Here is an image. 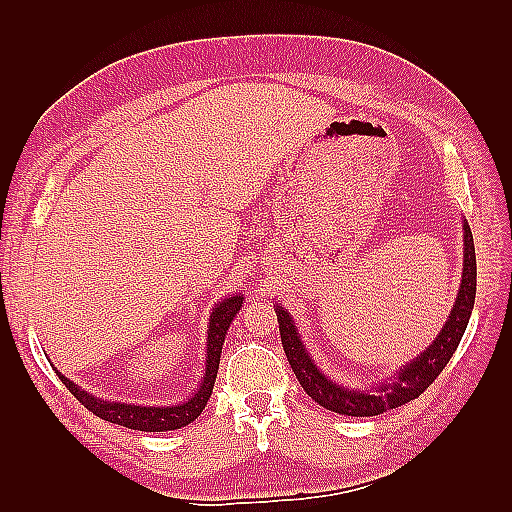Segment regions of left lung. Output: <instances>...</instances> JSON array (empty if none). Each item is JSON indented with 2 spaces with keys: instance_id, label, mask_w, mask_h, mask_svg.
<instances>
[{
  "instance_id": "8db88e82",
  "label": "left lung",
  "mask_w": 512,
  "mask_h": 512,
  "mask_svg": "<svg viewBox=\"0 0 512 512\" xmlns=\"http://www.w3.org/2000/svg\"><path fill=\"white\" fill-rule=\"evenodd\" d=\"M475 286H477V264H475V246H473V233L469 224L464 222V270H462V284L458 299L451 310L449 321L444 323L442 332L436 336L427 350L405 367H400L396 383L380 385L378 389H352L336 385L332 380L321 374L308 350L301 343V336L292 323L290 314L279 306H275L277 321H279V334L281 345L288 356V363L295 372L301 387L306 394L319 402L321 407L330 409L334 413H343V416L354 418H367V416H380L389 409H396L405 402L418 398L424 389L433 385V380L440 376V372L451 356L458 350V345L464 336L466 325L471 319V310L475 303Z\"/></svg>"
}]
</instances>
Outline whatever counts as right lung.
Returning a JSON list of instances; mask_svg holds the SVG:
<instances>
[{
  "mask_svg": "<svg viewBox=\"0 0 512 512\" xmlns=\"http://www.w3.org/2000/svg\"><path fill=\"white\" fill-rule=\"evenodd\" d=\"M244 297L242 292H235L233 297H226L222 303H217L213 314H211V323H209V341H206V372L200 383V389L195 394L178 402L173 407H138V405H125V402H112V400H101L94 398L88 391H83L76 387L72 380L59 374L61 383L70 389V394L81 402L85 409H90L94 416H99L107 422L121 424V427L127 429H136V431H171V429H180L187 427L189 422L200 416L202 409L209 402L213 394V385H215V376H217V367H220V354H222V345L226 339V330L231 325L233 317L242 308Z\"/></svg>",
  "mask_w": 512,
  "mask_h": 512,
  "instance_id": "right-lung-1",
  "label": "right lung"
}]
</instances>
